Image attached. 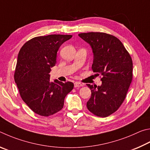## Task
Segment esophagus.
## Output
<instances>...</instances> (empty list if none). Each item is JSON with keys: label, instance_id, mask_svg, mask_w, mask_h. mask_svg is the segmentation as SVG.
<instances>
[{"label": "esophagus", "instance_id": "esophagus-1", "mask_svg": "<svg viewBox=\"0 0 150 150\" xmlns=\"http://www.w3.org/2000/svg\"><path fill=\"white\" fill-rule=\"evenodd\" d=\"M82 86H83L82 83H79V82H75L74 83V87L75 88H80V87H82Z\"/></svg>", "mask_w": 150, "mask_h": 150}]
</instances>
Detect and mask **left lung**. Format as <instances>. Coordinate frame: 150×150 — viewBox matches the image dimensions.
Returning a JSON list of instances; mask_svg holds the SVG:
<instances>
[{"label":"left lung","instance_id":"1","mask_svg":"<svg viewBox=\"0 0 150 150\" xmlns=\"http://www.w3.org/2000/svg\"><path fill=\"white\" fill-rule=\"evenodd\" d=\"M78 35L92 49L93 71L103 76L101 86L86 84L91 91L87 107L96 116L106 117L116 111L126 98L132 79V59L122 42L113 35L100 32Z\"/></svg>","mask_w":150,"mask_h":150}]
</instances>
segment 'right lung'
<instances>
[{"mask_svg": "<svg viewBox=\"0 0 150 150\" xmlns=\"http://www.w3.org/2000/svg\"><path fill=\"white\" fill-rule=\"evenodd\" d=\"M71 35L36 37L23 45L18 55L14 80L20 96L36 114L48 117L64 106L65 97L74 83L50 81L51 68L57 63V54L61 45Z\"/></svg>", "mask_w": 150, "mask_h": 150, "instance_id": "1", "label": "right lung"}]
</instances>
